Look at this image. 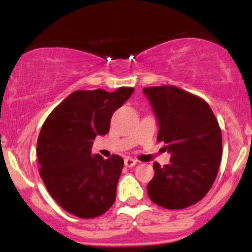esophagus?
<instances>
[{"label":"esophagus","mask_w":252,"mask_h":252,"mask_svg":"<svg viewBox=\"0 0 252 252\" xmlns=\"http://www.w3.org/2000/svg\"><path fill=\"white\" fill-rule=\"evenodd\" d=\"M124 164H126V167H134L136 164V161L134 158H130V157H126L124 159Z\"/></svg>","instance_id":"esophagus-1"}]
</instances>
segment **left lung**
Listing matches in <instances>:
<instances>
[{
  "mask_svg": "<svg viewBox=\"0 0 252 252\" xmlns=\"http://www.w3.org/2000/svg\"><path fill=\"white\" fill-rule=\"evenodd\" d=\"M142 93L156 116L157 140L171 154L166 166L154 163L147 194L168 210L189 207L207 194L217 177L222 158L217 119L202 98L175 86L145 88Z\"/></svg>",
  "mask_w": 252,
  "mask_h": 252,
  "instance_id": "8db88e82",
  "label": "left lung"
}]
</instances>
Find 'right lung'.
Instances as JSON below:
<instances>
[{
  "mask_svg": "<svg viewBox=\"0 0 252 252\" xmlns=\"http://www.w3.org/2000/svg\"><path fill=\"white\" fill-rule=\"evenodd\" d=\"M133 93V88L74 91L45 121L36 145L40 175L67 212L95 218L114 204L123 158L103 159L91 147L96 136L108 133L112 114Z\"/></svg>",
  "mask_w": 252,
  "mask_h": 252,
  "instance_id": "1",
  "label": "right lung"
}]
</instances>
